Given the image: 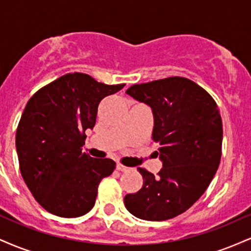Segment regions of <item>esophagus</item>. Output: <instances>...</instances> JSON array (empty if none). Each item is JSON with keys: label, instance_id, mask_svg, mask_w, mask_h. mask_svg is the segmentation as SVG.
Masks as SVG:
<instances>
[{"label": "esophagus", "instance_id": "obj_1", "mask_svg": "<svg viewBox=\"0 0 251 251\" xmlns=\"http://www.w3.org/2000/svg\"><path fill=\"white\" fill-rule=\"evenodd\" d=\"M117 170H118V171H122V172H125V171H127V170H128V168H127V166H124V165H123V164L118 163V164H117Z\"/></svg>", "mask_w": 251, "mask_h": 251}]
</instances>
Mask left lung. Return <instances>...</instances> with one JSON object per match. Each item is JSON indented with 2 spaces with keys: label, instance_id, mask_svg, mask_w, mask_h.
<instances>
[{
  "label": "left lung",
  "instance_id": "left-lung-1",
  "mask_svg": "<svg viewBox=\"0 0 251 251\" xmlns=\"http://www.w3.org/2000/svg\"><path fill=\"white\" fill-rule=\"evenodd\" d=\"M126 93L153 113L152 139L163 168L158 176L138 168L143 186L124 198L126 209L145 221H165L200 200L217 171L223 127L217 103L186 77L131 86Z\"/></svg>",
  "mask_w": 251,
  "mask_h": 251
}]
</instances>
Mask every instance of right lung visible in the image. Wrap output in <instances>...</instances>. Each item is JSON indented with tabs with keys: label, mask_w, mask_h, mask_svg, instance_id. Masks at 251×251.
Wrapping results in <instances>:
<instances>
[{
	"label": "right lung",
	"mask_w": 251,
	"mask_h": 251,
	"mask_svg": "<svg viewBox=\"0 0 251 251\" xmlns=\"http://www.w3.org/2000/svg\"><path fill=\"white\" fill-rule=\"evenodd\" d=\"M122 85H105L83 73L66 74L30 98L16 131L22 178L40 205L60 217H79L94 206L98 186L116 169L108 158L82 152L85 131L98 106Z\"/></svg>",
	"instance_id": "1"
}]
</instances>
